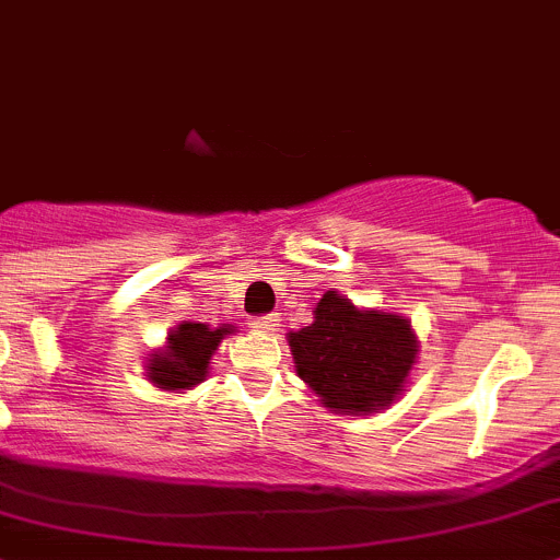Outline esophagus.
Returning <instances> with one entry per match:
<instances>
[{
  "label": "esophagus",
  "mask_w": 560,
  "mask_h": 560,
  "mask_svg": "<svg viewBox=\"0 0 560 560\" xmlns=\"http://www.w3.org/2000/svg\"><path fill=\"white\" fill-rule=\"evenodd\" d=\"M252 327H254V330H259V332H276V330H279V316H276V314L257 316V319L252 322Z\"/></svg>",
  "instance_id": "34e87169"
}]
</instances>
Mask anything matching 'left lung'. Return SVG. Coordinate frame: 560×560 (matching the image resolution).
Wrapping results in <instances>:
<instances>
[{
    "label": "left lung",
    "instance_id": "1",
    "mask_svg": "<svg viewBox=\"0 0 560 560\" xmlns=\"http://www.w3.org/2000/svg\"><path fill=\"white\" fill-rule=\"evenodd\" d=\"M295 374L325 409L336 415H374L404 395L415 371L420 341L398 312L360 308L327 290L314 322L287 332Z\"/></svg>",
    "mask_w": 560,
    "mask_h": 560
}]
</instances>
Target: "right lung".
I'll list each match as a JSON object with an SVG mask.
<instances>
[{
	"label": "right lung",
	"instance_id": "obj_1",
	"mask_svg": "<svg viewBox=\"0 0 560 560\" xmlns=\"http://www.w3.org/2000/svg\"><path fill=\"white\" fill-rule=\"evenodd\" d=\"M235 325L211 327L206 322H180L167 341L145 358V380L165 393H184L200 385L211 371V358Z\"/></svg>",
	"mask_w": 560,
	"mask_h": 560
}]
</instances>
